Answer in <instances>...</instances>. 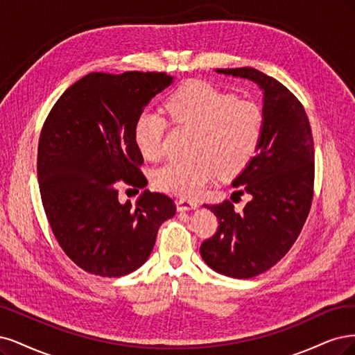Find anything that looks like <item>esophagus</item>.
Returning a JSON list of instances; mask_svg holds the SVG:
<instances>
[{
	"mask_svg": "<svg viewBox=\"0 0 355 355\" xmlns=\"http://www.w3.org/2000/svg\"><path fill=\"white\" fill-rule=\"evenodd\" d=\"M177 208L178 211H190V209H196L198 208V202L194 199H187V198H180L177 200Z\"/></svg>",
	"mask_w": 355,
	"mask_h": 355,
	"instance_id": "esophagus-1",
	"label": "esophagus"
}]
</instances>
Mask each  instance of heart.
<instances>
[{
	"label": "heart",
	"mask_w": 355,
	"mask_h": 355,
	"mask_svg": "<svg viewBox=\"0 0 355 355\" xmlns=\"http://www.w3.org/2000/svg\"><path fill=\"white\" fill-rule=\"evenodd\" d=\"M168 115L178 127L193 128V155L186 162H168L153 174L159 190L193 198L216 174L232 177L252 161L264 130V113L254 101L205 81H189L165 101ZM168 119L156 112H143L134 125V141L146 161L156 162L165 153Z\"/></svg>",
	"instance_id": "b5f03b06"
}]
</instances>
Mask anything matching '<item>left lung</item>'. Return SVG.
Returning a JSON list of instances; mask_svg holds the SVG:
<instances>
[{
    "mask_svg": "<svg viewBox=\"0 0 355 355\" xmlns=\"http://www.w3.org/2000/svg\"><path fill=\"white\" fill-rule=\"evenodd\" d=\"M248 78L262 89L264 130L257 155L233 186L249 194L237 212L230 200L205 205L218 220L216 233L203 240L200 255L216 272L250 279L270 270L289 252L311 209L314 141L301 101L277 79L254 67L216 69ZM234 193V194H236Z\"/></svg>",
    "mask_w": 355,
    "mask_h": 355,
    "instance_id": "1",
    "label": "left lung"
}]
</instances>
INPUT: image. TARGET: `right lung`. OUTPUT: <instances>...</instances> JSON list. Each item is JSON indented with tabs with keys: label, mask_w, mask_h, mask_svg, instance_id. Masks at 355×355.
<instances>
[{
	"label": "right lung",
	"mask_w": 355,
	"mask_h": 355,
	"mask_svg": "<svg viewBox=\"0 0 355 355\" xmlns=\"http://www.w3.org/2000/svg\"><path fill=\"white\" fill-rule=\"evenodd\" d=\"M171 83L165 72L88 73L64 91L42 125V207L64 254L87 272L121 277L141 267L159 227L175 214L164 193L144 190L134 208L118 200L121 182L147 186L134 125Z\"/></svg>",
	"instance_id": "add662e5"
}]
</instances>
